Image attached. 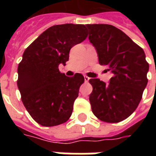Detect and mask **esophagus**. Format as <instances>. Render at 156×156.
<instances>
[{"mask_svg":"<svg viewBox=\"0 0 156 156\" xmlns=\"http://www.w3.org/2000/svg\"><path fill=\"white\" fill-rule=\"evenodd\" d=\"M84 79H85L86 83H87L88 81L90 80V78H89V77H87V75H84Z\"/></svg>","mask_w":156,"mask_h":156,"instance_id":"1","label":"esophagus"}]
</instances>
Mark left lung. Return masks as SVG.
<instances>
[{
  "instance_id": "8db88e82",
  "label": "left lung",
  "mask_w": 156,
  "mask_h": 156,
  "mask_svg": "<svg viewBox=\"0 0 156 156\" xmlns=\"http://www.w3.org/2000/svg\"><path fill=\"white\" fill-rule=\"evenodd\" d=\"M87 27L99 63L112 74L108 84L98 78L89 80L93 87L89 97L91 110L100 121L117 123L138 108L147 84L149 64L143 48L116 27L87 24Z\"/></svg>"
}]
</instances>
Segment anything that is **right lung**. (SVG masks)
Listing matches in <instances>:
<instances>
[{
	"label": "right lung",
	"mask_w": 156,
	"mask_h": 156,
	"mask_svg": "<svg viewBox=\"0 0 156 156\" xmlns=\"http://www.w3.org/2000/svg\"><path fill=\"white\" fill-rule=\"evenodd\" d=\"M87 37L84 25H55L24 51L18 64L17 84L23 105L41 126H58L70 117L84 77L81 73L67 77L58 66L66 65L71 48Z\"/></svg>",
	"instance_id": "1"
}]
</instances>
